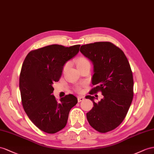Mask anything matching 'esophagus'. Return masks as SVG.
Listing matches in <instances>:
<instances>
[{
	"instance_id": "34e87169",
	"label": "esophagus",
	"mask_w": 154,
	"mask_h": 154,
	"mask_svg": "<svg viewBox=\"0 0 154 154\" xmlns=\"http://www.w3.org/2000/svg\"><path fill=\"white\" fill-rule=\"evenodd\" d=\"M77 100H78V102H81V101H83L85 100V97H83V96H78Z\"/></svg>"
}]
</instances>
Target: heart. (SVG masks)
<instances>
[{
	"mask_svg": "<svg viewBox=\"0 0 154 154\" xmlns=\"http://www.w3.org/2000/svg\"><path fill=\"white\" fill-rule=\"evenodd\" d=\"M86 64H90L89 61L87 60V59L84 58V57H80L77 59V68H80L81 66H83ZM67 68H68V64H66L63 68V70L65 71Z\"/></svg>",
	"mask_w": 154,
	"mask_h": 154,
	"instance_id": "heart-1",
	"label": "heart"
}]
</instances>
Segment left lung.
Masks as SVG:
<instances>
[{"instance_id": "obj_1", "label": "left lung", "mask_w": 154, "mask_h": 154, "mask_svg": "<svg viewBox=\"0 0 154 154\" xmlns=\"http://www.w3.org/2000/svg\"><path fill=\"white\" fill-rule=\"evenodd\" d=\"M80 51L94 66L92 83L96 87L90 94L101 91L103 96L97 103L94 96L85 97L94 104L86 118L96 131L107 133L123 122L131 104L133 78L131 67L123 51L111 42L81 45Z\"/></svg>"}]
</instances>
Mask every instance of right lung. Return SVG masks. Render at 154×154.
Returning <instances> with one entry per match:
<instances>
[{"mask_svg":"<svg viewBox=\"0 0 154 154\" xmlns=\"http://www.w3.org/2000/svg\"><path fill=\"white\" fill-rule=\"evenodd\" d=\"M80 45L69 47L51 45L26 55L19 77L23 109L42 131L55 133L64 128L77 98L69 94L57 101L53 95L54 82L59 81L66 63L76 56Z\"/></svg>","mask_w":154,"mask_h":154,"instance_id":"add662e5","label":"right lung"}]
</instances>
